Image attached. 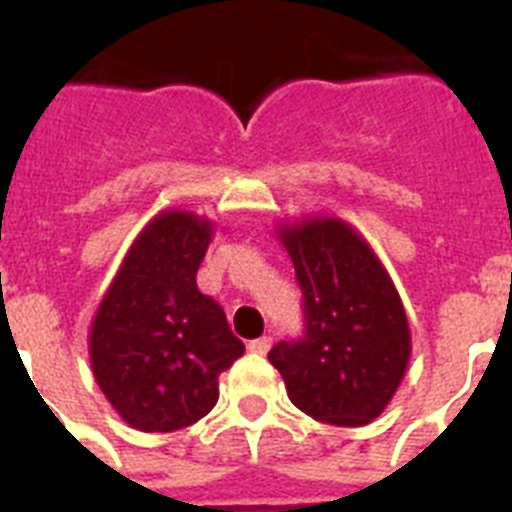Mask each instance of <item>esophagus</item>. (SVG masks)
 <instances>
[{"label":"esophagus","mask_w":512,"mask_h":512,"mask_svg":"<svg viewBox=\"0 0 512 512\" xmlns=\"http://www.w3.org/2000/svg\"><path fill=\"white\" fill-rule=\"evenodd\" d=\"M269 348H271V338L269 336H261V338H256V341H251L248 343V351H251V354H269Z\"/></svg>","instance_id":"obj_1"}]
</instances>
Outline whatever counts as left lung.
Instances as JSON below:
<instances>
[{"label":"left lung","instance_id":"left-lung-1","mask_svg":"<svg viewBox=\"0 0 512 512\" xmlns=\"http://www.w3.org/2000/svg\"><path fill=\"white\" fill-rule=\"evenodd\" d=\"M277 238L305 297V338L269 351L289 400L323 423H372L395 397L413 351L390 271L336 215L284 220Z\"/></svg>","mask_w":512,"mask_h":512}]
</instances>
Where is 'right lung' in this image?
<instances>
[{"instance_id":"obj_1","label":"right lung","mask_w":512,"mask_h":512,"mask_svg":"<svg viewBox=\"0 0 512 512\" xmlns=\"http://www.w3.org/2000/svg\"><path fill=\"white\" fill-rule=\"evenodd\" d=\"M210 217L164 210L135 235L89 325L99 390L130 428L171 433L215 408L217 377L246 346L197 289Z\"/></svg>"}]
</instances>
